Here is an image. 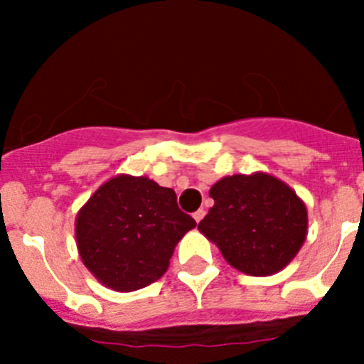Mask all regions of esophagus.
Wrapping results in <instances>:
<instances>
[{
    "label": "esophagus",
    "instance_id": "1",
    "mask_svg": "<svg viewBox=\"0 0 364 364\" xmlns=\"http://www.w3.org/2000/svg\"><path fill=\"white\" fill-rule=\"evenodd\" d=\"M204 215H205V211H204V209H197V211H196V213H193V218H196V222H197V223H199V222H200V220H203V218H204Z\"/></svg>",
    "mask_w": 364,
    "mask_h": 364
}]
</instances>
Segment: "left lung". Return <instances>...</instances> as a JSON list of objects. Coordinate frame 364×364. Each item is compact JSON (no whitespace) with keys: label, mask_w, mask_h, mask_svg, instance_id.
<instances>
[{"label":"left lung","mask_w":364,"mask_h":364,"mask_svg":"<svg viewBox=\"0 0 364 364\" xmlns=\"http://www.w3.org/2000/svg\"><path fill=\"white\" fill-rule=\"evenodd\" d=\"M215 205L199 230L227 262L253 277L284 269L303 247L308 216L303 200L269 174L227 176L211 186Z\"/></svg>","instance_id":"obj_1"}]
</instances>
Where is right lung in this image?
Here are the masks:
<instances>
[{
  "label": "right lung",
  "mask_w": 364,
  "mask_h": 364,
  "mask_svg": "<svg viewBox=\"0 0 364 364\" xmlns=\"http://www.w3.org/2000/svg\"><path fill=\"white\" fill-rule=\"evenodd\" d=\"M196 220L178 208L172 188L148 178L116 176L77 215V248L84 266L105 285L132 292L167 271L178 241Z\"/></svg>",
  "instance_id": "1"
}]
</instances>
